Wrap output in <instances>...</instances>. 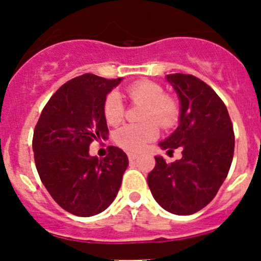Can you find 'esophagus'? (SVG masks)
<instances>
[{
	"mask_svg": "<svg viewBox=\"0 0 261 261\" xmlns=\"http://www.w3.org/2000/svg\"><path fill=\"white\" fill-rule=\"evenodd\" d=\"M128 160L130 161H134V160H136V159H138V155H136V153H133V152H130L128 153Z\"/></svg>",
	"mask_w": 261,
	"mask_h": 261,
	"instance_id": "obj_1",
	"label": "esophagus"
}]
</instances>
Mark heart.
<instances>
[{
    "label": "heart",
    "mask_w": 261,
    "mask_h": 261,
    "mask_svg": "<svg viewBox=\"0 0 261 261\" xmlns=\"http://www.w3.org/2000/svg\"><path fill=\"white\" fill-rule=\"evenodd\" d=\"M127 95L134 102L146 105L145 120L155 118L163 127H169L179 117V106L172 97L165 96L163 87L151 81H140L127 87ZM123 103L119 92H111L105 101V117L109 123L117 125L122 121ZM159 136V126L153 120L144 123H130L115 133L114 141L126 151L140 152L149 142Z\"/></svg>",
    "instance_id": "heart-1"
}]
</instances>
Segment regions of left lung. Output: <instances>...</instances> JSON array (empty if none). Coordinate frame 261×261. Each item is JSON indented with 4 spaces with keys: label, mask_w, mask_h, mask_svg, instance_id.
<instances>
[{
    "label": "left lung",
    "mask_w": 261,
    "mask_h": 261,
    "mask_svg": "<svg viewBox=\"0 0 261 261\" xmlns=\"http://www.w3.org/2000/svg\"><path fill=\"white\" fill-rule=\"evenodd\" d=\"M180 102L179 126L159 142L163 150L182 149V158L166 164L155 156L147 175L153 199L175 215H191L214 199L226 179L234 155V130L216 92L193 75H166Z\"/></svg>",
    "instance_id": "left-lung-1"
}]
</instances>
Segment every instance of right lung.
Returning <instances> with one entry per match:
<instances>
[{
    "instance_id": "obj_1",
    "label": "right lung",
    "mask_w": 261,
    "mask_h": 261,
    "mask_svg": "<svg viewBox=\"0 0 261 261\" xmlns=\"http://www.w3.org/2000/svg\"><path fill=\"white\" fill-rule=\"evenodd\" d=\"M121 81L92 73L72 79L52 95L35 127L32 149L40 179L55 201L76 216L108 209L128 166L119 147L110 146L103 159L89 153L90 144L109 134L106 96Z\"/></svg>"
}]
</instances>
